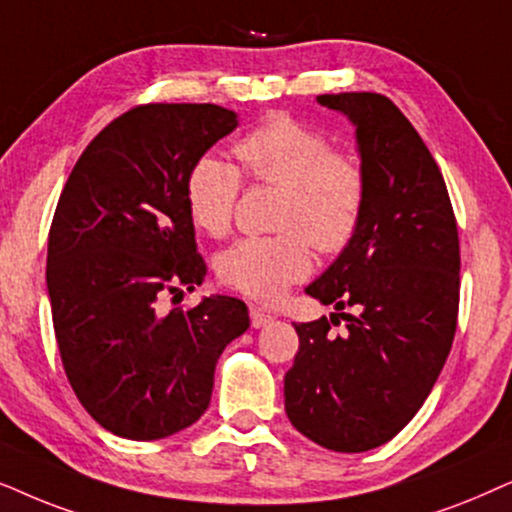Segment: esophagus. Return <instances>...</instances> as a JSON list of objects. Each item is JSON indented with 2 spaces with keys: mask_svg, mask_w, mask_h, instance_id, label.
Returning <instances> with one entry per match:
<instances>
[{
  "mask_svg": "<svg viewBox=\"0 0 512 512\" xmlns=\"http://www.w3.org/2000/svg\"><path fill=\"white\" fill-rule=\"evenodd\" d=\"M276 316L267 309H262V306H250V323L252 327H264L269 323H274Z\"/></svg>",
  "mask_w": 512,
  "mask_h": 512,
  "instance_id": "esophagus-1",
  "label": "esophagus"
}]
</instances>
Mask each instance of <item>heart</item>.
Returning <instances> with one entry per match:
<instances>
[{"instance_id": "1", "label": "heart", "mask_w": 512, "mask_h": 512, "mask_svg": "<svg viewBox=\"0 0 512 512\" xmlns=\"http://www.w3.org/2000/svg\"><path fill=\"white\" fill-rule=\"evenodd\" d=\"M252 180L281 185L278 236H248L217 257V274L229 288L260 302L283 297L292 283L311 274V243L339 252L360 227L367 175L356 156L335 152L316 128L274 114L234 145ZM241 192V175L213 154L189 168L185 203L189 217L210 236L227 234Z\"/></svg>"}]
</instances>
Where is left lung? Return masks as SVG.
Segmentation results:
<instances>
[{"mask_svg":"<svg viewBox=\"0 0 512 512\" xmlns=\"http://www.w3.org/2000/svg\"><path fill=\"white\" fill-rule=\"evenodd\" d=\"M356 128L367 175L360 227L306 295L347 320L295 325L285 412L332 452H367L419 412L452 349L459 313V231L438 163L386 95H318Z\"/></svg>","mask_w":512,"mask_h":512,"instance_id":"obj_1","label":"left lung"}]
</instances>
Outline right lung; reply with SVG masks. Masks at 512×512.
<instances>
[{
  "mask_svg": "<svg viewBox=\"0 0 512 512\" xmlns=\"http://www.w3.org/2000/svg\"><path fill=\"white\" fill-rule=\"evenodd\" d=\"M238 126L220 105H142L79 156L49 231L46 288L65 374L109 433L161 440L208 410L215 365L250 327L227 295L161 311L206 278L185 203L189 168Z\"/></svg>",
  "mask_w": 512,
  "mask_h": 512,
  "instance_id": "add662e5",
  "label": "right lung"
}]
</instances>
